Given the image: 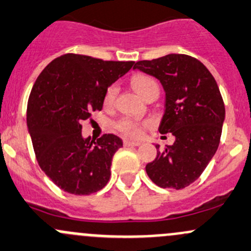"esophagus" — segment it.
I'll list each match as a JSON object with an SVG mask.
<instances>
[{
    "mask_svg": "<svg viewBox=\"0 0 251 251\" xmlns=\"http://www.w3.org/2000/svg\"><path fill=\"white\" fill-rule=\"evenodd\" d=\"M124 146L125 147H138V146H141V142H134V141H128V139H126V141H124Z\"/></svg>",
    "mask_w": 251,
    "mask_h": 251,
    "instance_id": "obj_1",
    "label": "esophagus"
}]
</instances>
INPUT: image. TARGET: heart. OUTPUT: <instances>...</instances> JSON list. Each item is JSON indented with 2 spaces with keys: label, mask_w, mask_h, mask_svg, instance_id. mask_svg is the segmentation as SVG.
Returning <instances> with one entry per match:
<instances>
[{
  "label": "heart",
  "mask_w": 251,
  "mask_h": 251,
  "mask_svg": "<svg viewBox=\"0 0 251 251\" xmlns=\"http://www.w3.org/2000/svg\"><path fill=\"white\" fill-rule=\"evenodd\" d=\"M131 84H132L133 89L138 95H141L142 97H146L147 94L152 89L157 88L156 81L152 78L148 77V75H134L131 80ZM118 89L115 85H110L109 88L105 91L104 97H103V103L105 107H110L114 103L115 96H117ZM144 124L138 123V121L133 120V119L124 117L115 123V128L119 131V132L126 134V136L130 137H138L142 132V127H143Z\"/></svg>",
  "instance_id": "obj_1"
}]
</instances>
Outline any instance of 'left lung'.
I'll list each match as a JSON object with an SVG mask.
<instances>
[{"label":"left lung","instance_id":"1","mask_svg":"<svg viewBox=\"0 0 251 251\" xmlns=\"http://www.w3.org/2000/svg\"><path fill=\"white\" fill-rule=\"evenodd\" d=\"M133 68L161 81L166 109L159 131L176 137L173 146L157 150L147 174L160 188H186L200 178L220 143L225 104L218 84L201 61L184 54L137 61Z\"/></svg>","mask_w":251,"mask_h":251}]
</instances>
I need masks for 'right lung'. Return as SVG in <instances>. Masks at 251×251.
Wrapping results in <instances>:
<instances>
[{
    "label": "right lung",
    "mask_w": 251,
    "mask_h": 251,
    "mask_svg": "<svg viewBox=\"0 0 251 251\" xmlns=\"http://www.w3.org/2000/svg\"><path fill=\"white\" fill-rule=\"evenodd\" d=\"M133 61H104L65 54L42 71L27 102V127L39 167L55 185L73 195H90L107 185L123 141L105 133L83 138L81 121L101 110L108 86Z\"/></svg>",
    "instance_id": "add662e5"
}]
</instances>
